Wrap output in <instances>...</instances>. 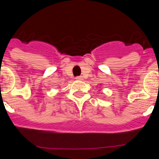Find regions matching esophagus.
<instances>
[{
	"mask_svg": "<svg viewBox=\"0 0 159 159\" xmlns=\"http://www.w3.org/2000/svg\"><path fill=\"white\" fill-rule=\"evenodd\" d=\"M75 79H76L77 80H84L83 76H77L75 77Z\"/></svg>",
	"mask_w": 159,
	"mask_h": 159,
	"instance_id": "1",
	"label": "esophagus"
}]
</instances>
